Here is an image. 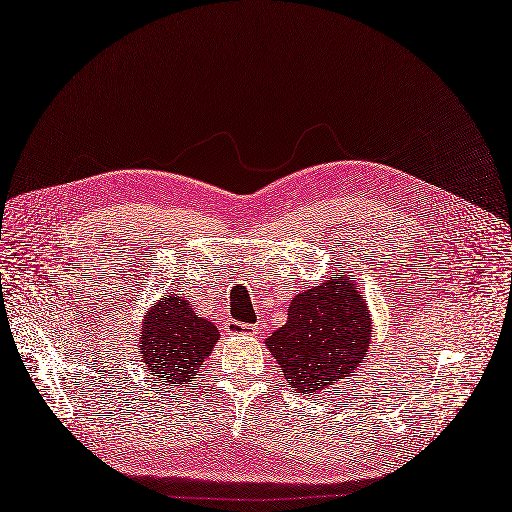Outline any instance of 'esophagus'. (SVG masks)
Returning <instances> with one entry per match:
<instances>
[{
    "label": "esophagus",
    "mask_w": 512,
    "mask_h": 512,
    "mask_svg": "<svg viewBox=\"0 0 512 512\" xmlns=\"http://www.w3.org/2000/svg\"><path fill=\"white\" fill-rule=\"evenodd\" d=\"M226 332H228V335H255V332H257V326L228 320V322H226Z\"/></svg>",
    "instance_id": "34e87169"
}]
</instances>
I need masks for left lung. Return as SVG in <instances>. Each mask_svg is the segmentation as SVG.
I'll use <instances>...</instances> for the list:
<instances>
[{
  "label": "left lung",
  "instance_id": "1",
  "mask_svg": "<svg viewBox=\"0 0 512 512\" xmlns=\"http://www.w3.org/2000/svg\"><path fill=\"white\" fill-rule=\"evenodd\" d=\"M372 314L347 276L335 274L293 297L286 324L265 339L295 393L314 395L366 362Z\"/></svg>",
  "mask_w": 512,
  "mask_h": 512
}]
</instances>
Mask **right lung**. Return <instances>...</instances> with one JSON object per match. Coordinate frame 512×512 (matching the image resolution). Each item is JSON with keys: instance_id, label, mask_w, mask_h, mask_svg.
Instances as JSON below:
<instances>
[{"instance_id": "add662e5", "label": "right lung", "mask_w": 512, "mask_h": 512, "mask_svg": "<svg viewBox=\"0 0 512 512\" xmlns=\"http://www.w3.org/2000/svg\"><path fill=\"white\" fill-rule=\"evenodd\" d=\"M219 341L217 326L201 318L192 303L165 293L146 311L140 330V358L161 385L188 387Z\"/></svg>"}]
</instances>
